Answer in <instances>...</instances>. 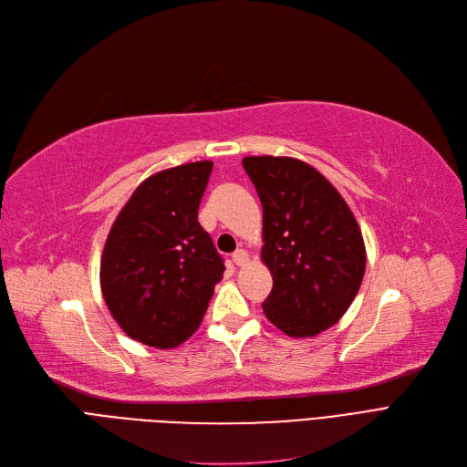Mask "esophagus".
Masks as SVG:
<instances>
[{"instance_id":"34e87169","label":"esophagus","mask_w":467,"mask_h":467,"mask_svg":"<svg viewBox=\"0 0 467 467\" xmlns=\"http://www.w3.org/2000/svg\"><path fill=\"white\" fill-rule=\"evenodd\" d=\"M233 261L238 265V266H242V265H246L248 263V252L246 250H236L234 254H233Z\"/></svg>"}]
</instances>
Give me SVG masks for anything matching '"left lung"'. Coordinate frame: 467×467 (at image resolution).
<instances>
[{
  "label": "left lung",
  "instance_id": "8db88e82",
  "mask_svg": "<svg viewBox=\"0 0 467 467\" xmlns=\"http://www.w3.org/2000/svg\"><path fill=\"white\" fill-rule=\"evenodd\" d=\"M263 204L261 259L273 275L265 316L289 337H314L348 310L365 273L358 221L338 191L291 157H244Z\"/></svg>",
  "mask_w": 467,
  "mask_h": 467
}]
</instances>
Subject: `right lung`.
I'll list each match as a JSON object with an SVG mask.
<instances>
[{
    "instance_id": "obj_1",
    "label": "right lung",
    "mask_w": 467,
    "mask_h": 467,
    "mask_svg": "<svg viewBox=\"0 0 467 467\" xmlns=\"http://www.w3.org/2000/svg\"><path fill=\"white\" fill-rule=\"evenodd\" d=\"M213 162L157 171L132 192L108 234L100 285L130 338L174 348L199 329L225 265L199 223Z\"/></svg>"
}]
</instances>
